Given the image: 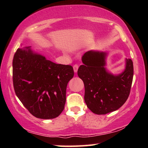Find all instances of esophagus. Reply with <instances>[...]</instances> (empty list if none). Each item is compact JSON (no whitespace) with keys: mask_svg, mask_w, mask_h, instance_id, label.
I'll return each instance as SVG.
<instances>
[{"mask_svg":"<svg viewBox=\"0 0 148 148\" xmlns=\"http://www.w3.org/2000/svg\"><path fill=\"white\" fill-rule=\"evenodd\" d=\"M78 68H79V65L77 64H75L73 65V70H74V72L76 73L77 71L78 70Z\"/></svg>","mask_w":148,"mask_h":148,"instance_id":"34e87169","label":"esophagus"}]
</instances>
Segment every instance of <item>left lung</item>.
Instances as JSON below:
<instances>
[{
    "label": "left lung",
    "instance_id": "1",
    "mask_svg": "<svg viewBox=\"0 0 148 148\" xmlns=\"http://www.w3.org/2000/svg\"><path fill=\"white\" fill-rule=\"evenodd\" d=\"M106 56L104 52H86L82 56L84 64L77 71L84 84L87 106L97 114H106L122 106L129 96L133 82L132 60L127 59L124 72L114 76L104 68Z\"/></svg>",
    "mask_w": 148,
    "mask_h": 148
}]
</instances>
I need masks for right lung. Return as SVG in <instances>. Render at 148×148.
<instances>
[{
    "mask_svg": "<svg viewBox=\"0 0 148 148\" xmlns=\"http://www.w3.org/2000/svg\"><path fill=\"white\" fill-rule=\"evenodd\" d=\"M72 66L56 64L34 54L29 47L18 48L13 60V82L18 98L36 118L58 116L64 108Z\"/></svg>",
    "mask_w": 148,
    "mask_h": 148,
    "instance_id": "1",
    "label": "right lung"
}]
</instances>
